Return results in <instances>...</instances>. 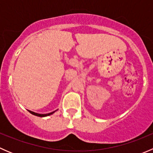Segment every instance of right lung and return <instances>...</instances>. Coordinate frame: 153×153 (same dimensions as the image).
<instances>
[{"instance_id": "1", "label": "right lung", "mask_w": 153, "mask_h": 153, "mask_svg": "<svg viewBox=\"0 0 153 153\" xmlns=\"http://www.w3.org/2000/svg\"><path fill=\"white\" fill-rule=\"evenodd\" d=\"M28 111H29V112H30L31 114H32V115H36V116H38V117H46V116H48V115H52V114H53L54 112H55V111H54V112H50V113H47V114H38V113H36V112H32V111H30V110H28Z\"/></svg>"}]
</instances>
